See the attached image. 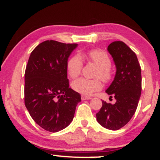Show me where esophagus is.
Segmentation results:
<instances>
[{
	"label": "esophagus",
	"mask_w": 160,
	"mask_h": 160,
	"mask_svg": "<svg viewBox=\"0 0 160 160\" xmlns=\"http://www.w3.org/2000/svg\"><path fill=\"white\" fill-rule=\"evenodd\" d=\"M92 97L90 96H87V95H82L81 96V99L82 101L84 100H89V99H91Z\"/></svg>",
	"instance_id": "esophagus-1"
}]
</instances>
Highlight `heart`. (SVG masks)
I'll list each match as a JSON object with an SVG mask.
<instances>
[{"label":"heart","mask_w":160,"mask_h":160,"mask_svg":"<svg viewBox=\"0 0 160 160\" xmlns=\"http://www.w3.org/2000/svg\"><path fill=\"white\" fill-rule=\"evenodd\" d=\"M82 58H86L98 66V70L95 77L100 78L107 82L111 78V60L109 55L102 49H92L87 53H80L73 56L67 63V70L71 78H78L80 74L82 68ZM71 87L74 91L83 95H91L95 92L102 89V83L100 79L80 78L71 83Z\"/></svg>","instance_id":"b5f03b06"}]
</instances>
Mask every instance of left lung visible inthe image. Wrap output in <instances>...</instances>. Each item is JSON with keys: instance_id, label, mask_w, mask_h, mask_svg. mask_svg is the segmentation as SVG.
Wrapping results in <instances>:
<instances>
[{"instance_id": "obj_1", "label": "left lung", "mask_w": 160, "mask_h": 160, "mask_svg": "<svg viewBox=\"0 0 160 160\" xmlns=\"http://www.w3.org/2000/svg\"><path fill=\"white\" fill-rule=\"evenodd\" d=\"M114 62L116 74L106 89L114 97L115 104L102 101V107L96 113L101 126L110 130H118L131 120L136 111L141 93V70L136 54L122 41H114L108 47Z\"/></svg>"}]
</instances>
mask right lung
Wrapping results in <instances>:
<instances>
[{"label":"right lung","instance_id":"obj_1","mask_svg":"<svg viewBox=\"0 0 160 160\" xmlns=\"http://www.w3.org/2000/svg\"><path fill=\"white\" fill-rule=\"evenodd\" d=\"M77 43L42 42L31 53L25 73V104L37 124L51 132L74 118L78 92L69 87L67 63Z\"/></svg>","mask_w":160,"mask_h":160}]
</instances>
